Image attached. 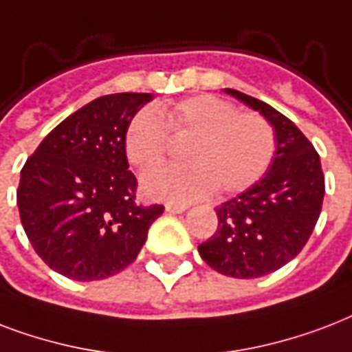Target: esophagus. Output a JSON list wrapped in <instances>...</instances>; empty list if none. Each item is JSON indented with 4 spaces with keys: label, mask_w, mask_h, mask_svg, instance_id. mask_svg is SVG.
Segmentation results:
<instances>
[{
    "label": "esophagus",
    "mask_w": 352,
    "mask_h": 352,
    "mask_svg": "<svg viewBox=\"0 0 352 352\" xmlns=\"http://www.w3.org/2000/svg\"><path fill=\"white\" fill-rule=\"evenodd\" d=\"M185 209H187V206H184V204H174V201L165 204V211L167 213H184Z\"/></svg>",
    "instance_id": "34e87169"
}]
</instances>
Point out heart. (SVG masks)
Segmentation results:
<instances>
[{"label":"heart","mask_w":352,"mask_h":352,"mask_svg":"<svg viewBox=\"0 0 352 352\" xmlns=\"http://www.w3.org/2000/svg\"><path fill=\"white\" fill-rule=\"evenodd\" d=\"M157 113L143 108L130 119L124 148L132 165L152 168L167 156L170 132L190 138L182 157L187 163L165 165L143 176L146 195L170 201L206 198L214 189L236 195L268 173L277 154V135L268 119L239 111L217 95H195Z\"/></svg>","instance_id":"1"}]
</instances>
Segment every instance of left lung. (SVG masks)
Here are the masks:
<instances>
[{"label":"left lung","instance_id":"8db88e82","mask_svg":"<svg viewBox=\"0 0 352 352\" xmlns=\"http://www.w3.org/2000/svg\"><path fill=\"white\" fill-rule=\"evenodd\" d=\"M258 110L277 135V154L258 184L217 207L219 228L198 246L219 274L255 279L283 268L314 231L325 195L320 154L288 117L263 100L226 89Z\"/></svg>","mask_w":352,"mask_h":352}]
</instances>
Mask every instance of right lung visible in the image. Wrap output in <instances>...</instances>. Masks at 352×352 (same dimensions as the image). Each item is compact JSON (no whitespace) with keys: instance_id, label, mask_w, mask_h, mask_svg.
I'll return each instance as SVG.
<instances>
[{"instance_id":"right-lung-1","label":"right lung","mask_w":352,"mask_h":352,"mask_svg":"<svg viewBox=\"0 0 352 352\" xmlns=\"http://www.w3.org/2000/svg\"><path fill=\"white\" fill-rule=\"evenodd\" d=\"M151 94L104 95L43 138L21 168V226L43 263L75 280L111 277L132 264L160 204L135 201L124 133Z\"/></svg>"}]
</instances>
